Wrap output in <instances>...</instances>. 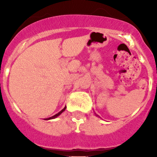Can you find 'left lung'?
I'll return each mask as SVG.
<instances>
[{"label":"left lung","instance_id":"left-lung-1","mask_svg":"<svg viewBox=\"0 0 157 157\" xmlns=\"http://www.w3.org/2000/svg\"><path fill=\"white\" fill-rule=\"evenodd\" d=\"M96 116H98V115H96Z\"/></svg>","mask_w":157,"mask_h":157}]
</instances>
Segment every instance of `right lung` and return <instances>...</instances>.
Segmentation results:
<instances>
[{
  "label": "right lung",
  "instance_id": "add662e5",
  "mask_svg": "<svg viewBox=\"0 0 157 157\" xmlns=\"http://www.w3.org/2000/svg\"><path fill=\"white\" fill-rule=\"evenodd\" d=\"M65 109H66V106H65V107H64V109H62V110H61V111H60V112H58V113H57V114H56V115H53V116L50 117V118H45V120H50V119H54V118H57V117H58V116H59V115H61V113H62V112H64V110H65Z\"/></svg>",
  "mask_w": 157,
  "mask_h": 157
}]
</instances>
